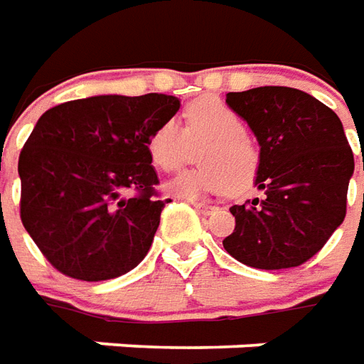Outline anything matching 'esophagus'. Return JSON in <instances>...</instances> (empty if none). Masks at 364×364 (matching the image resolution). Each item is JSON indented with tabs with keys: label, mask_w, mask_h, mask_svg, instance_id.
Instances as JSON below:
<instances>
[{
	"label": "esophagus",
	"mask_w": 364,
	"mask_h": 364,
	"mask_svg": "<svg viewBox=\"0 0 364 364\" xmlns=\"http://www.w3.org/2000/svg\"><path fill=\"white\" fill-rule=\"evenodd\" d=\"M192 205H194L196 210L200 211L202 215H210V213H213V211H215V208H213V205H208V203H203V202H192Z\"/></svg>",
	"instance_id": "obj_1"
}]
</instances>
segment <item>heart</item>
Masks as SVG:
<instances>
[{
	"instance_id": "heart-1",
	"label": "heart",
	"mask_w": 364,
	"mask_h": 364,
	"mask_svg": "<svg viewBox=\"0 0 364 364\" xmlns=\"http://www.w3.org/2000/svg\"><path fill=\"white\" fill-rule=\"evenodd\" d=\"M202 166L186 170L168 184L180 198L202 194L243 192L255 182L260 168V151L247 135L243 117L218 97L203 95L184 109V129L176 119H166L151 131L146 151L154 166L174 172L194 156Z\"/></svg>"
}]
</instances>
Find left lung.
Returning <instances> with one entry per match:
<instances>
[{"label":"left lung","mask_w":364,"mask_h":364,"mask_svg":"<svg viewBox=\"0 0 364 364\" xmlns=\"http://www.w3.org/2000/svg\"><path fill=\"white\" fill-rule=\"evenodd\" d=\"M225 102L257 135V186L264 196L229 208L235 229L223 247L252 269L300 267L347 213L355 159L341 121L319 100L286 86L229 92Z\"/></svg>","instance_id":"left-lung-1"}]
</instances>
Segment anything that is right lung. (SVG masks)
Here are the masks:
<instances>
[{
  "label": "right lung",
  "mask_w": 364,
  "mask_h": 364,
  "mask_svg": "<svg viewBox=\"0 0 364 364\" xmlns=\"http://www.w3.org/2000/svg\"><path fill=\"white\" fill-rule=\"evenodd\" d=\"M178 107L174 95H94L41 115L19 154V213L58 272L100 282L145 259L168 202L146 141Z\"/></svg>",
  "instance_id": "right-lung-1"
}]
</instances>
